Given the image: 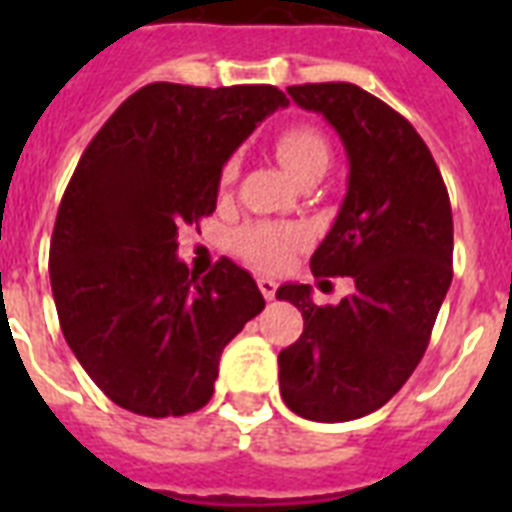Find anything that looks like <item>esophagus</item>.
I'll return each instance as SVG.
<instances>
[{"label": "esophagus", "mask_w": 512, "mask_h": 512, "mask_svg": "<svg viewBox=\"0 0 512 512\" xmlns=\"http://www.w3.org/2000/svg\"><path fill=\"white\" fill-rule=\"evenodd\" d=\"M257 287H260V292H263V297L265 300H273V297H276V287H279V284H276V281L273 279H257Z\"/></svg>", "instance_id": "obj_1"}]
</instances>
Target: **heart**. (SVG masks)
<instances>
[{
    "mask_svg": "<svg viewBox=\"0 0 512 512\" xmlns=\"http://www.w3.org/2000/svg\"><path fill=\"white\" fill-rule=\"evenodd\" d=\"M279 162L289 170V175L300 177L311 172H324L329 164V140L316 130L313 124H292L281 130L273 140ZM239 172V159L231 156L223 164L220 180L231 183ZM305 244V231L289 223H257L247 225L236 236V247L244 255L247 263H252L260 271H279L289 263V257Z\"/></svg>",
    "mask_w": 512,
    "mask_h": 512,
    "instance_id": "obj_1",
    "label": "heart"
}]
</instances>
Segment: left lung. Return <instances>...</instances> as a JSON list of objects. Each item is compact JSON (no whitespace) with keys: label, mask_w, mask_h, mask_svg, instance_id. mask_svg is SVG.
<instances>
[{"label":"left lung","mask_w":512,"mask_h":512,"mask_svg":"<svg viewBox=\"0 0 512 512\" xmlns=\"http://www.w3.org/2000/svg\"><path fill=\"white\" fill-rule=\"evenodd\" d=\"M287 92L335 127L348 154V193L311 271L350 276L356 289L316 305L308 284L279 287L305 321L279 353L281 398L305 420H358L388 404L425 356L452 284V204L425 140L388 103L348 82Z\"/></svg>","instance_id":"obj_1"}]
</instances>
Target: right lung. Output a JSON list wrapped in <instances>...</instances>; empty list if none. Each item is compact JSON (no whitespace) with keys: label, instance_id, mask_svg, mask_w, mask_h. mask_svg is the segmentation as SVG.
Returning <instances> with one entry per match:
<instances>
[{"label":"right lung","instance_id":"add662e5","mask_svg":"<svg viewBox=\"0 0 512 512\" xmlns=\"http://www.w3.org/2000/svg\"><path fill=\"white\" fill-rule=\"evenodd\" d=\"M284 106L271 84L154 82L84 148L55 217L52 297L68 348L122 409H201L223 348L265 308L233 260L199 279L175 252L177 231L215 212L223 164Z\"/></svg>","mask_w":512,"mask_h":512}]
</instances>
